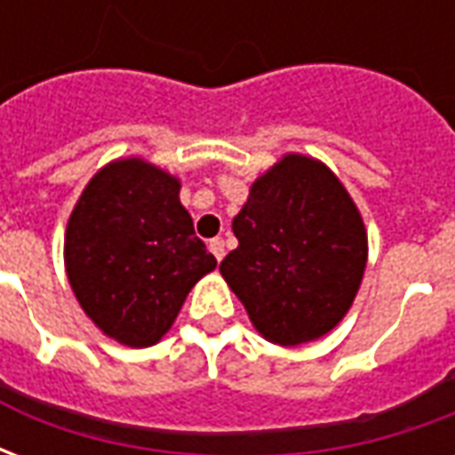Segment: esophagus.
Wrapping results in <instances>:
<instances>
[{
  "label": "esophagus",
  "mask_w": 455,
  "mask_h": 455,
  "mask_svg": "<svg viewBox=\"0 0 455 455\" xmlns=\"http://www.w3.org/2000/svg\"><path fill=\"white\" fill-rule=\"evenodd\" d=\"M209 251H212V256L221 260L224 258V238H212L209 241Z\"/></svg>",
  "instance_id": "esophagus-1"
}]
</instances>
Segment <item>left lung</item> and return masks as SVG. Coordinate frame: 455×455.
I'll use <instances>...</instances> for the list:
<instances>
[{
    "instance_id": "8db88e82",
    "label": "left lung",
    "mask_w": 455,
    "mask_h": 455,
    "mask_svg": "<svg viewBox=\"0 0 455 455\" xmlns=\"http://www.w3.org/2000/svg\"><path fill=\"white\" fill-rule=\"evenodd\" d=\"M231 228L238 248L219 270L266 341H316L348 315L368 234L348 189L322 160L285 153L251 185Z\"/></svg>"
}]
</instances>
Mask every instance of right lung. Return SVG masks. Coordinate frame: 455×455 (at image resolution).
Segmentation results:
<instances>
[{"mask_svg":"<svg viewBox=\"0 0 455 455\" xmlns=\"http://www.w3.org/2000/svg\"><path fill=\"white\" fill-rule=\"evenodd\" d=\"M63 256L84 315L131 348L168 334L189 290L217 267L180 202V180L136 156L107 163L87 182Z\"/></svg>","mask_w":455,"mask_h":455,"instance_id":"right-lung-1","label":"right lung"}]
</instances>
